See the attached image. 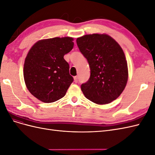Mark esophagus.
I'll list each match as a JSON object with an SVG mask.
<instances>
[{
    "label": "esophagus",
    "mask_w": 155,
    "mask_h": 155,
    "mask_svg": "<svg viewBox=\"0 0 155 155\" xmlns=\"http://www.w3.org/2000/svg\"><path fill=\"white\" fill-rule=\"evenodd\" d=\"M74 82L75 83H78V76L74 77Z\"/></svg>",
    "instance_id": "obj_1"
}]
</instances>
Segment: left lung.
<instances>
[{"mask_svg":"<svg viewBox=\"0 0 155 155\" xmlns=\"http://www.w3.org/2000/svg\"><path fill=\"white\" fill-rule=\"evenodd\" d=\"M78 48L91 68L88 80L81 86L83 94L96 104H107L118 98L128 80V67L122 48L107 34L78 37Z\"/></svg>","mask_w":155,"mask_h":155,"instance_id":"8db88e82","label":"left lung"}]
</instances>
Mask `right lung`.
Masks as SVG:
<instances>
[{
    "mask_svg": "<svg viewBox=\"0 0 155 155\" xmlns=\"http://www.w3.org/2000/svg\"><path fill=\"white\" fill-rule=\"evenodd\" d=\"M72 37H54L37 41L25 61L24 79L28 90L39 100L52 103L66 94L73 82L64 55L74 47Z\"/></svg>",
    "mask_w": 155,
    "mask_h": 155,
    "instance_id": "right-lung-1",
    "label": "right lung"
}]
</instances>
